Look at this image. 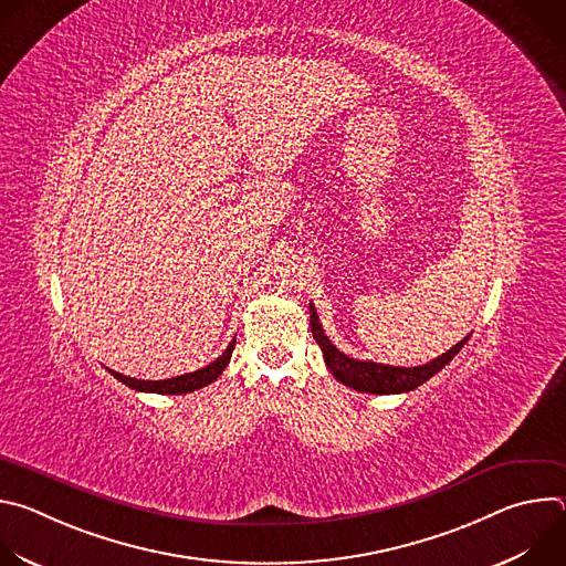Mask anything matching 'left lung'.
<instances>
[{
  "instance_id": "1",
  "label": "left lung",
  "mask_w": 566,
  "mask_h": 566,
  "mask_svg": "<svg viewBox=\"0 0 566 566\" xmlns=\"http://www.w3.org/2000/svg\"><path fill=\"white\" fill-rule=\"evenodd\" d=\"M311 311V334L315 343L322 349V356H325V363L329 371L340 380L343 385L356 389V391H367V394H402V391H412L426 380H430L437 371H441L468 343V336L457 343L452 349L441 354L439 358L419 365V367H391V365H380L371 360H356L345 356L327 336L325 329L319 325V317L315 313V306L308 304Z\"/></svg>"
}]
</instances>
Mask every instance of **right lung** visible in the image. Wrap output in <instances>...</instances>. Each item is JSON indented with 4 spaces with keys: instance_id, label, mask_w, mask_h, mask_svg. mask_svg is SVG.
<instances>
[{
    "instance_id": "obj_1",
    "label": "right lung",
    "mask_w": 566,
    "mask_h": 566,
    "mask_svg": "<svg viewBox=\"0 0 566 566\" xmlns=\"http://www.w3.org/2000/svg\"><path fill=\"white\" fill-rule=\"evenodd\" d=\"M232 349H234V340L226 347V352L212 360L210 365L192 371V374H184V376H177V378H166V380H138V378H129V376H123L114 369H109V374L114 378H118L120 382H125L127 387L136 389V391H154V394H188V391H195V389H201L210 382H214L221 371L228 367L230 363V356H232Z\"/></svg>"
}]
</instances>
